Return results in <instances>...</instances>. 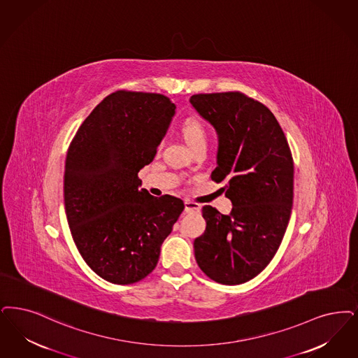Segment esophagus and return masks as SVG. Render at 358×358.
I'll list each match as a JSON object with an SVG mask.
<instances>
[{
    "label": "esophagus",
    "mask_w": 358,
    "mask_h": 358,
    "mask_svg": "<svg viewBox=\"0 0 358 358\" xmlns=\"http://www.w3.org/2000/svg\"><path fill=\"white\" fill-rule=\"evenodd\" d=\"M201 206L196 202H190L186 201L185 202V212L186 213H200Z\"/></svg>",
    "instance_id": "esophagus-1"
}]
</instances>
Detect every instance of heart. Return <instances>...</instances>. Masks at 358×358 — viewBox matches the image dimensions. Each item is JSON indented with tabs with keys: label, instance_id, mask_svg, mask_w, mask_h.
Returning <instances> with one entry per match:
<instances>
[{
	"label": "heart",
	"instance_id": "b5f03b06",
	"mask_svg": "<svg viewBox=\"0 0 358 358\" xmlns=\"http://www.w3.org/2000/svg\"><path fill=\"white\" fill-rule=\"evenodd\" d=\"M182 130H184L186 141L192 148H196L197 145L206 143L208 141V131L199 118L186 120Z\"/></svg>",
	"mask_w": 358,
	"mask_h": 358
}]
</instances>
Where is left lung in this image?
I'll use <instances>...</instances> for the list:
<instances>
[{
  "label": "left lung",
  "mask_w": 358,
  "mask_h": 358,
  "mask_svg": "<svg viewBox=\"0 0 358 358\" xmlns=\"http://www.w3.org/2000/svg\"><path fill=\"white\" fill-rule=\"evenodd\" d=\"M192 105L215 127L220 145L212 180L225 182L229 215L202 208L203 234L194 240L201 271L224 285L262 272L284 238L293 205V157L272 112L241 92L194 94Z\"/></svg>",
  "instance_id": "8db88e82"
}]
</instances>
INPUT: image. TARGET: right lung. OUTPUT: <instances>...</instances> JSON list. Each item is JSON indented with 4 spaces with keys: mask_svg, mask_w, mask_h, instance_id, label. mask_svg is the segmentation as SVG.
<instances>
[{
    "mask_svg": "<svg viewBox=\"0 0 358 358\" xmlns=\"http://www.w3.org/2000/svg\"><path fill=\"white\" fill-rule=\"evenodd\" d=\"M176 105L164 94L117 90L86 117L69 145L64 201L80 255L118 285L143 280L182 213V200L140 189Z\"/></svg>",
    "mask_w": 358,
    "mask_h": 358,
    "instance_id": "add662e5",
    "label": "right lung"
}]
</instances>
